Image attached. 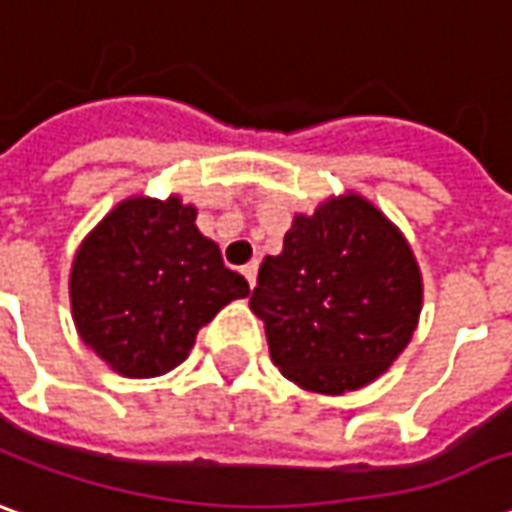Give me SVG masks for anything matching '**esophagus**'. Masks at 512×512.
Returning <instances> with one entry per match:
<instances>
[{
    "label": "esophagus",
    "mask_w": 512,
    "mask_h": 512,
    "mask_svg": "<svg viewBox=\"0 0 512 512\" xmlns=\"http://www.w3.org/2000/svg\"><path fill=\"white\" fill-rule=\"evenodd\" d=\"M241 274L246 277V283H249V288H255V280H257V263L252 260V263H246L241 269Z\"/></svg>",
    "instance_id": "34e87169"
}]
</instances>
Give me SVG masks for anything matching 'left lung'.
I'll return each mask as SVG.
<instances>
[{"label": "left lung", "instance_id": "1", "mask_svg": "<svg viewBox=\"0 0 512 512\" xmlns=\"http://www.w3.org/2000/svg\"><path fill=\"white\" fill-rule=\"evenodd\" d=\"M271 361L297 387L344 395L373 384L412 342L423 274L403 232L347 190L294 215L249 300Z\"/></svg>", "mask_w": 512, "mask_h": 512}]
</instances>
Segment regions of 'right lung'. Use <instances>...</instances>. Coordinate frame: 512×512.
<instances>
[{
	"instance_id": "1",
	"label": "right lung",
	"mask_w": 512,
	"mask_h": 512,
	"mask_svg": "<svg viewBox=\"0 0 512 512\" xmlns=\"http://www.w3.org/2000/svg\"><path fill=\"white\" fill-rule=\"evenodd\" d=\"M182 196L123 198L78 246L69 305L78 336L109 370L156 378L179 367L198 328L249 283L224 266Z\"/></svg>"
}]
</instances>
